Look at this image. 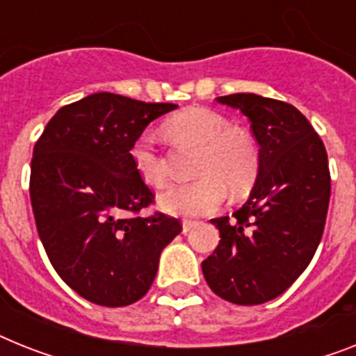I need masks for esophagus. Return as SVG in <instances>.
I'll list each match as a JSON object with an SVG mask.
<instances>
[{
    "label": "esophagus",
    "mask_w": 356,
    "mask_h": 356,
    "mask_svg": "<svg viewBox=\"0 0 356 356\" xmlns=\"http://www.w3.org/2000/svg\"><path fill=\"white\" fill-rule=\"evenodd\" d=\"M196 225H198V222H195V220H184V222H181V229H184V233H189L191 229H195Z\"/></svg>",
    "instance_id": "obj_1"
}]
</instances>
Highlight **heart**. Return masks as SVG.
<instances>
[{
  "label": "heart",
  "instance_id": "heart-1",
  "mask_svg": "<svg viewBox=\"0 0 356 356\" xmlns=\"http://www.w3.org/2000/svg\"><path fill=\"white\" fill-rule=\"evenodd\" d=\"M165 131L176 140L200 145L195 181L175 185L160 196L161 209L180 216L213 213L227 198V185L242 191L254 180L258 151L254 142L242 131L229 129L222 114L205 107H189L165 122ZM129 158L138 178L151 187L169 181L165 160L158 149L156 132L143 131L132 142Z\"/></svg>",
  "mask_w": 356,
  "mask_h": 356
}]
</instances>
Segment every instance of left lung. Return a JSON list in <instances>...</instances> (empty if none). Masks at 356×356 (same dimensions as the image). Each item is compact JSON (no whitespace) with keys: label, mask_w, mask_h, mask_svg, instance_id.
Returning <instances> with one entry per match:
<instances>
[{"label":"left lung","mask_w":356,"mask_h":356,"mask_svg":"<svg viewBox=\"0 0 356 356\" xmlns=\"http://www.w3.org/2000/svg\"><path fill=\"white\" fill-rule=\"evenodd\" d=\"M216 102L251 122L260 145L258 176L233 218L211 220L220 243L202 271L220 298L264 304L282 295L315 257L331 196L327 152L307 118L286 102L251 92Z\"/></svg>","instance_id":"obj_1"}]
</instances>
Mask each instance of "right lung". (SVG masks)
<instances>
[{"mask_svg":"<svg viewBox=\"0 0 356 356\" xmlns=\"http://www.w3.org/2000/svg\"><path fill=\"white\" fill-rule=\"evenodd\" d=\"M96 92L61 107L31 161V202L52 267L92 304L123 307L145 295L160 252L181 233L178 218L140 216L154 202L129 158L143 129L175 111Z\"/></svg>","mask_w":356,"mask_h":356,"instance_id":"1","label":"right lung"}]
</instances>
